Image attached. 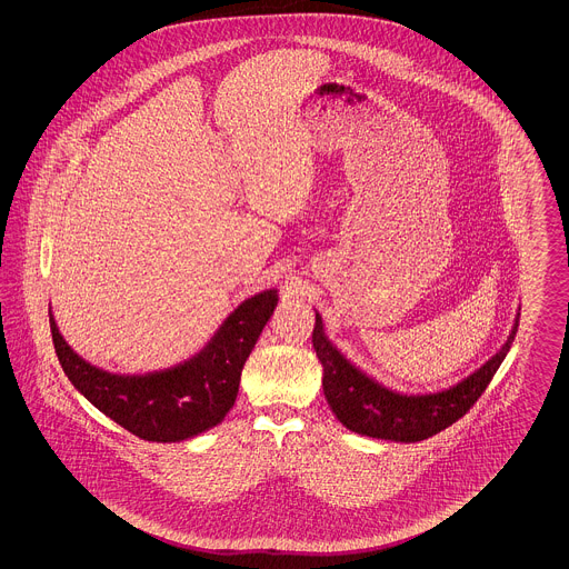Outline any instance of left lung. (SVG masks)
I'll return each instance as SVG.
<instances>
[{"label":"left lung","instance_id":"1","mask_svg":"<svg viewBox=\"0 0 569 569\" xmlns=\"http://www.w3.org/2000/svg\"><path fill=\"white\" fill-rule=\"evenodd\" d=\"M516 330L518 320L503 348L487 365L457 386L433 395H401L365 376L326 339L320 313H316L313 348L325 367L326 401L343 427L376 439L413 443L448 429L473 407L510 352Z\"/></svg>","mask_w":569,"mask_h":569}]
</instances>
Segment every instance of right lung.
<instances>
[{"mask_svg":"<svg viewBox=\"0 0 569 569\" xmlns=\"http://www.w3.org/2000/svg\"><path fill=\"white\" fill-rule=\"evenodd\" d=\"M277 307V290L241 302L216 337L183 365L144 376L102 371L74 352L51 313L54 352L82 397L147 441H183L219 425L239 395L244 360Z\"/></svg>","mask_w":569,"mask_h":569,"instance_id":"right-lung-1","label":"right lung"}]
</instances>
